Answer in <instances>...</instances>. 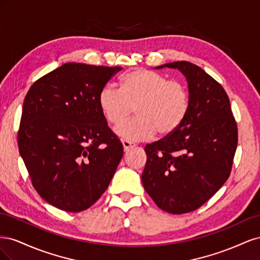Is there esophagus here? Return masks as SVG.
<instances>
[{
    "label": "esophagus",
    "mask_w": 260,
    "mask_h": 260,
    "mask_svg": "<svg viewBox=\"0 0 260 260\" xmlns=\"http://www.w3.org/2000/svg\"><path fill=\"white\" fill-rule=\"evenodd\" d=\"M122 146H123V151H124V152H128L130 148L135 147L136 144L129 142V141H122Z\"/></svg>",
    "instance_id": "1"
}]
</instances>
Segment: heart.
Masks as SVG:
<instances>
[{"mask_svg": "<svg viewBox=\"0 0 260 260\" xmlns=\"http://www.w3.org/2000/svg\"><path fill=\"white\" fill-rule=\"evenodd\" d=\"M98 101L102 115L112 125L126 121L135 108L136 119L116 129V135L129 142L151 140L157 132L161 137L172 135L190 109V93L183 82L168 80L165 75L148 69L124 74L119 90L106 85Z\"/></svg>", "mask_w": 260, "mask_h": 260, "instance_id": "heart-1", "label": "heart"}]
</instances>
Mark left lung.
Returning <instances> with one entry per match:
<instances>
[{"label":"left lung","instance_id":"left-lung-1","mask_svg":"<svg viewBox=\"0 0 260 260\" xmlns=\"http://www.w3.org/2000/svg\"><path fill=\"white\" fill-rule=\"evenodd\" d=\"M187 81L190 109L181 127L145 146L142 183L162 210L181 215L200 208L230 176L238 125L222 85L190 61L168 62Z\"/></svg>","mask_w":260,"mask_h":260}]
</instances>
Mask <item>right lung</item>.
<instances>
[{
  "mask_svg": "<svg viewBox=\"0 0 260 260\" xmlns=\"http://www.w3.org/2000/svg\"><path fill=\"white\" fill-rule=\"evenodd\" d=\"M121 69L66 62L37 80L23 100L19 153L36 191L54 207L88 209L114 177L123 148L98 99Z\"/></svg>",
  "mask_w": 260,
  "mask_h": 260,
  "instance_id": "right-lung-1",
  "label": "right lung"
}]
</instances>
